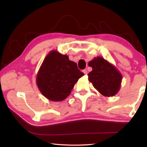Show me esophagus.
I'll return each mask as SVG.
<instances>
[{"label": "esophagus", "mask_w": 147, "mask_h": 147, "mask_svg": "<svg viewBox=\"0 0 147 147\" xmlns=\"http://www.w3.org/2000/svg\"><path fill=\"white\" fill-rule=\"evenodd\" d=\"M83 73L85 74H87V73H88V72H87L86 69H85V70L83 71Z\"/></svg>", "instance_id": "34e87169"}]
</instances>
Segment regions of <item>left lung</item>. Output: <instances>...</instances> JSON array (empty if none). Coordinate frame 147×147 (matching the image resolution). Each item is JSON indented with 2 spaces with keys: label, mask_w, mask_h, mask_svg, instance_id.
I'll return each mask as SVG.
<instances>
[{
  "label": "left lung",
  "mask_w": 147,
  "mask_h": 147,
  "mask_svg": "<svg viewBox=\"0 0 147 147\" xmlns=\"http://www.w3.org/2000/svg\"><path fill=\"white\" fill-rule=\"evenodd\" d=\"M92 71L88 74V80L94 88L105 96L117 94L121 88L122 74L113 64L101 57L88 62Z\"/></svg>",
  "instance_id": "obj_1"
}]
</instances>
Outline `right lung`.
Listing matches in <instances>:
<instances>
[{
    "label": "right lung",
    "mask_w": 147,
    "mask_h": 147,
    "mask_svg": "<svg viewBox=\"0 0 147 147\" xmlns=\"http://www.w3.org/2000/svg\"><path fill=\"white\" fill-rule=\"evenodd\" d=\"M84 74L68 55L52 51L46 56L36 75V82L42 94L49 100H64Z\"/></svg>",
    "instance_id": "1"
}]
</instances>
